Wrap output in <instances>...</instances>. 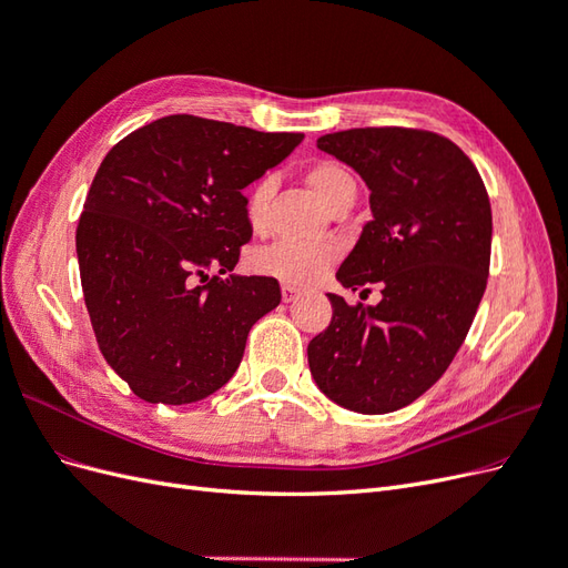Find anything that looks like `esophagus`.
<instances>
[{"label": "esophagus", "instance_id": "34e87169", "mask_svg": "<svg viewBox=\"0 0 568 568\" xmlns=\"http://www.w3.org/2000/svg\"><path fill=\"white\" fill-rule=\"evenodd\" d=\"M282 296H284V303H294V301L301 296V288L294 286V284H288V282H284V284H282Z\"/></svg>", "mask_w": 568, "mask_h": 568}]
</instances>
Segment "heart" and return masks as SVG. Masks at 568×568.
I'll list each match as a JSON object with an SVG mask.
<instances>
[{
	"label": "heart",
	"instance_id": "heart-1",
	"mask_svg": "<svg viewBox=\"0 0 568 568\" xmlns=\"http://www.w3.org/2000/svg\"><path fill=\"white\" fill-rule=\"evenodd\" d=\"M305 182L326 209H334L343 199H355L357 194L355 178L341 163L334 161H320L307 168ZM270 199L272 180H257L251 186L246 199V220L253 230H261L265 225ZM334 261L336 248L332 244H301L286 242V239L253 253V267L257 272L298 286L315 284Z\"/></svg>",
	"mask_w": 568,
	"mask_h": 568
}]
</instances>
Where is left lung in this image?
Returning <instances> with one entry per match:
<instances>
[{
  "label": "left lung",
  "instance_id": "1",
  "mask_svg": "<svg viewBox=\"0 0 568 568\" xmlns=\"http://www.w3.org/2000/svg\"><path fill=\"white\" fill-rule=\"evenodd\" d=\"M369 186L372 220L341 263L346 288L379 284L376 305L326 294L334 315L307 343L320 390L359 415H386L432 388L484 298L493 215L478 170L426 130L355 128L317 140Z\"/></svg>",
  "mask_w": 568,
  "mask_h": 568
}]
</instances>
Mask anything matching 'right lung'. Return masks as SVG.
Segmentation results:
<instances>
[{"label":"right lung","instance_id":"right-lung-1","mask_svg":"<svg viewBox=\"0 0 568 568\" xmlns=\"http://www.w3.org/2000/svg\"><path fill=\"white\" fill-rule=\"evenodd\" d=\"M301 142L165 115L101 161L75 232L80 282L101 355L142 400L209 398L234 376L251 326L280 305L274 277L220 274L253 234L242 189Z\"/></svg>","mask_w":568,"mask_h":568}]
</instances>
